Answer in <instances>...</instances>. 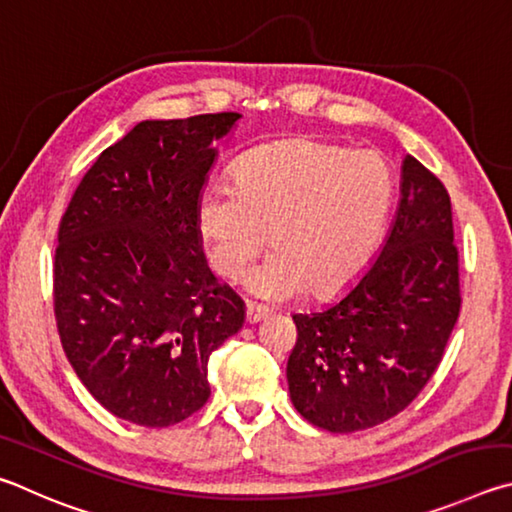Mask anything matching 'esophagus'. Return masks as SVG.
Instances as JSON below:
<instances>
[{"instance_id": "1", "label": "esophagus", "mask_w": 512, "mask_h": 512, "mask_svg": "<svg viewBox=\"0 0 512 512\" xmlns=\"http://www.w3.org/2000/svg\"><path fill=\"white\" fill-rule=\"evenodd\" d=\"M267 315H270V310H267V308H263V306H256V303H247V308H245V317H247L249 324H258V321L265 319Z\"/></svg>"}]
</instances>
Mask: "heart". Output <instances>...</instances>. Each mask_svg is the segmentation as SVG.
<instances>
[{"mask_svg":"<svg viewBox=\"0 0 512 512\" xmlns=\"http://www.w3.org/2000/svg\"><path fill=\"white\" fill-rule=\"evenodd\" d=\"M396 193L389 161L315 139H288L247 152L233 184L206 186L197 229L213 270L236 281L272 236L276 247L247 276L265 301L351 285L384 233Z\"/></svg>","mask_w":512,"mask_h":512,"instance_id":"b5f03b06","label":"heart"}]
</instances>
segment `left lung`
<instances>
[{"instance_id":"1","label":"left lung","mask_w":512,"mask_h":512,"mask_svg":"<svg viewBox=\"0 0 512 512\" xmlns=\"http://www.w3.org/2000/svg\"><path fill=\"white\" fill-rule=\"evenodd\" d=\"M459 310L450 195L432 170L407 155L396 220L380 256L344 297L292 315V405L333 434L393 418L438 369Z\"/></svg>"}]
</instances>
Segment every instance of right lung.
<instances>
[{"instance_id":"add662e5","label":"right lung","mask_w":512,"mask_h":512,"mask_svg":"<svg viewBox=\"0 0 512 512\" xmlns=\"http://www.w3.org/2000/svg\"><path fill=\"white\" fill-rule=\"evenodd\" d=\"M236 112L141 121L80 179L58 227L62 351L116 418L168 427L211 396L209 357L245 303L206 265L197 200Z\"/></svg>"}]
</instances>
